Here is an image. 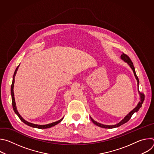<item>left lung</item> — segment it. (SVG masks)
I'll list each match as a JSON object with an SVG mask.
<instances>
[{
	"instance_id": "1",
	"label": "left lung",
	"mask_w": 154,
	"mask_h": 154,
	"mask_svg": "<svg viewBox=\"0 0 154 154\" xmlns=\"http://www.w3.org/2000/svg\"><path fill=\"white\" fill-rule=\"evenodd\" d=\"M121 59L123 60L125 62H127V63H128V64L130 66V68H131V69L133 70L134 73V75H135V77H136V79H137V82H138V85H139V79H138V77H137V74H136L135 69L134 66V64H133L132 61H131V60H130V58H129V57H128L127 55L123 53V52H122V54L121 56ZM138 92H139V93H140V96H141V101L138 103V105L133 109V110L131 111V112L124 118V119H122L119 123H118V124H116V125H103V124H100V123H99V122H97L96 121H94V120L90 117L91 121H93V122L95 125H97V126H99V127H100L105 128H116V127H119V126H121V125L125 124V122H127V121H128L130 120V119L131 118V116L133 115V114H134V113L137 112L139 110L140 108L141 107L142 104H143V102H144V96L143 93H140V91H139V89H138Z\"/></svg>"
}]
</instances>
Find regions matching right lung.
Wrapping results in <instances>:
<instances>
[{
    "instance_id": "right-lung-1",
    "label": "right lung",
    "mask_w": 154,
    "mask_h": 154,
    "mask_svg": "<svg viewBox=\"0 0 154 154\" xmlns=\"http://www.w3.org/2000/svg\"><path fill=\"white\" fill-rule=\"evenodd\" d=\"M19 66H17V67L16 68V70L14 72V75H13V82H12V84H11V99H12V105H13V108L14 109V111L15 112V113L17 115V116L19 118V119L23 121L24 123H25L26 124L32 127H35V128H50V127H54L55 126V125L58 124V123H60L63 118L61 119L60 120L58 121H56V122H52V123H51V124H47V125H37V124H32V123H30V122H29L27 121H26V120H24L23 118L21 117V116L19 115V113H18L17 109H16V103H15V100H14V92H13V88H14V77L16 75V72L18 69V67Z\"/></svg>"
}]
</instances>
